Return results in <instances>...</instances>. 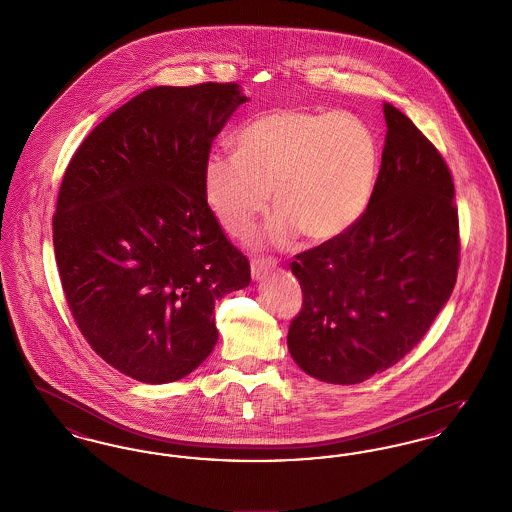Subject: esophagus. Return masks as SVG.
Here are the masks:
<instances>
[{"instance_id":"34e87169","label":"esophagus","mask_w":512,"mask_h":512,"mask_svg":"<svg viewBox=\"0 0 512 512\" xmlns=\"http://www.w3.org/2000/svg\"><path fill=\"white\" fill-rule=\"evenodd\" d=\"M272 268H274V261H270V259H253L251 261V276H253V280H263V278H267L268 274L272 272Z\"/></svg>"}]
</instances>
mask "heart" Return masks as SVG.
<instances>
[{
	"label": "heart",
	"instance_id": "1",
	"mask_svg": "<svg viewBox=\"0 0 512 512\" xmlns=\"http://www.w3.org/2000/svg\"><path fill=\"white\" fill-rule=\"evenodd\" d=\"M236 151H215L203 165V192L224 230L247 236L270 201L268 238L286 244L303 232L332 242L363 217L370 201L378 144L349 111L272 109L236 138Z\"/></svg>",
	"mask_w": 512,
	"mask_h": 512
}]
</instances>
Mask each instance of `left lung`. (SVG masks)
Segmentation results:
<instances>
[{
  "mask_svg": "<svg viewBox=\"0 0 512 512\" xmlns=\"http://www.w3.org/2000/svg\"><path fill=\"white\" fill-rule=\"evenodd\" d=\"M382 165L357 224L292 263L303 307L288 332L293 361L351 386L399 363L449 301L459 268L455 186L438 149L384 103Z\"/></svg>",
  "mask_w": 512,
  "mask_h": 512,
  "instance_id": "obj_1",
  "label": "left lung"
}]
</instances>
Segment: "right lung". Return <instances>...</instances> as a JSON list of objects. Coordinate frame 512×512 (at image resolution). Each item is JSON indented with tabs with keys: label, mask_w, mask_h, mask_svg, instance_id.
<instances>
[{
	"label": "right lung",
	"mask_w": 512,
	"mask_h": 512,
	"mask_svg": "<svg viewBox=\"0 0 512 512\" xmlns=\"http://www.w3.org/2000/svg\"><path fill=\"white\" fill-rule=\"evenodd\" d=\"M240 84L157 86L98 124L67 167L53 247L74 322L144 384L194 372L219 340L215 301L251 270L203 192V165Z\"/></svg>",
	"instance_id": "1"
}]
</instances>
